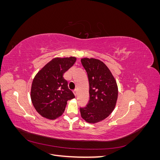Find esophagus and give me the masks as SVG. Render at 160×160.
Returning a JSON list of instances; mask_svg holds the SVG:
<instances>
[{
    "mask_svg": "<svg viewBox=\"0 0 160 160\" xmlns=\"http://www.w3.org/2000/svg\"><path fill=\"white\" fill-rule=\"evenodd\" d=\"M73 93H74V95H75V96H77V89L74 90V91H73Z\"/></svg>",
    "mask_w": 160,
    "mask_h": 160,
    "instance_id": "obj_1",
    "label": "esophagus"
}]
</instances>
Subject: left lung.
I'll list each match as a JSON object with an SVG mask.
<instances>
[{
    "label": "left lung",
    "instance_id": "1",
    "mask_svg": "<svg viewBox=\"0 0 160 160\" xmlns=\"http://www.w3.org/2000/svg\"><path fill=\"white\" fill-rule=\"evenodd\" d=\"M88 73L89 100L85 108H80L82 118L89 123L101 122L113 111L118 96L116 81L108 67L99 59H81Z\"/></svg>",
    "mask_w": 160,
    "mask_h": 160
}]
</instances>
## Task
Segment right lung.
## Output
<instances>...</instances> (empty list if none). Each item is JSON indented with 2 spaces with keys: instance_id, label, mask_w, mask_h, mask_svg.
<instances>
[{
  "instance_id": "1",
  "label": "right lung",
  "mask_w": 160,
  "mask_h": 160,
  "mask_svg": "<svg viewBox=\"0 0 160 160\" xmlns=\"http://www.w3.org/2000/svg\"><path fill=\"white\" fill-rule=\"evenodd\" d=\"M75 61L74 57L55 58L34 78L31 98L34 108L42 117L49 119L59 118L64 112L67 101L75 98L63 75Z\"/></svg>"
}]
</instances>
